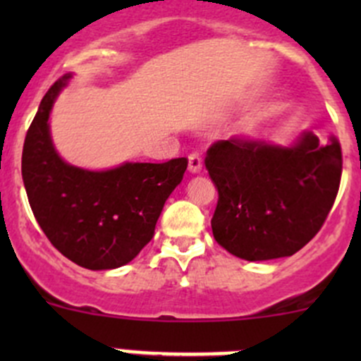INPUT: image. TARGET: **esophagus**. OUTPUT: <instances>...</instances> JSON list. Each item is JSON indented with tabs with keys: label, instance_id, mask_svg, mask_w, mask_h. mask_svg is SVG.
Segmentation results:
<instances>
[{
	"label": "esophagus",
	"instance_id": "1",
	"mask_svg": "<svg viewBox=\"0 0 361 361\" xmlns=\"http://www.w3.org/2000/svg\"><path fill=\"white\" fill-rule=\"evenodd\" d=\"M202 169V160L199 157V154H190L188 155V171L194 174L201 173Z\"/></svg>",
	"mask_w": 361,
	"mask_h": 361
}]
</instances>
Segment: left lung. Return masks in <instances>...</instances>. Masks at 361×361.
Here are the masks:
<instances>
[{
	"instance_id": "left-lung-1",
	"label": "left lung",
	"mask_w": 361,
	"mask_h": 361,
	"mask_svg": "<svg viewBox=\"0 0 361 361\" xmlns=\"http://www.w3.org/2000/svg\"><path fill=\"white\" fill-rule=\"evenodd\" d=\"M218 190L211 228L218 245L250 262L292 257L322 228L342 174L336 137L302 133L288 147L231 137L207 150Z\"/></svg>"
}]
</instances>
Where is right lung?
Masks as SVG:
<instances>
[{"instance_id":"obj_1","label":"right lung","mask_w":361,"mask_h":361,"mask_svg":"<svg viewBox=\"0 0 361 361\" xmlns=\"http://www.w3.org/2000/svg\"><path fill=\"white\" fill-rule=\"evenodd\" d=\"M71 75L57 80L25 134L23 180L36 221L64 257L90 271L129 264L154 238L188 160L123 162L89 171L68 164L50 136V111Z\"/></svg>"}]
</instances>
